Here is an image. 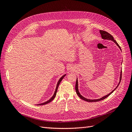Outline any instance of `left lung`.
I'll use <instances>...</instances> for the list:
<instances>
[{"label":"left lung","mask_w":132,"mask_h":132,"mask_svg":"<svg viewBox=\"0 0 132 132\" xmlns=\"http://www.w3.org/2000/svg\"><path fill=\"white\" fill-rule=\"evenodd\" d=\"M100 32L101 36L102 38H103V39H108V40H111L113 41V42H114L118 46V47L120 48V50L121 51V48H120V46L117 43L116 40H115L114 39L113 37L110 34L108 33V32L105 31H103V30H100ZM121 75H122V71H121V70L120 74L119 82V83H118V84L117 86L116 87V88L115 89H114L113 90H112L111 92V93H110L109 94H108V95H105V96H104L102 97H101V98H100L95 99V100H90V99L86 98L85 97L82 96L80 94V92H79V91L78 78H77V81H76V85H75V90H76V92H77V94H78V95L79 96V97H80L81 99H82V100H84V101H87V102H98V101H100L103 100H104L105 98H106V97H108L109 95H110L117 88V87H118V86L119 85L120 83L121 80Z\"/></svg>","instance_id":"8db88e82"}]
</instances>
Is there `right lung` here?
Returning <instances> with one entry per match:
<instances>
[{
  "label": "right lung",
  "instance_id": "1",
  "mask_svg": "<svg viewBox=\"0 0 132 132\" xmlns=\"http://www.w3.org/2000/svg\"><path fill=\"white\" fill-rule=\"evenodd\" d=\"M66 74H65V75H62V77L60 78V79L59 80V81H58V83H57V86H56V88H55V92H54V93L53 95L52 96V97H51L50 99L48 100V101H47L45 102L44 103H40V104H37V105H42L46 104H47V103H50V102H51L52 100H53V99L55 98V96H56V94H57V92L58 88V87H59V84H60V83L61 82V80H62V79H63V78L65 77V76H66Z\"/></svg>",
  "mask_w": 132,
  "mask_h": 132
}]
</instances>
